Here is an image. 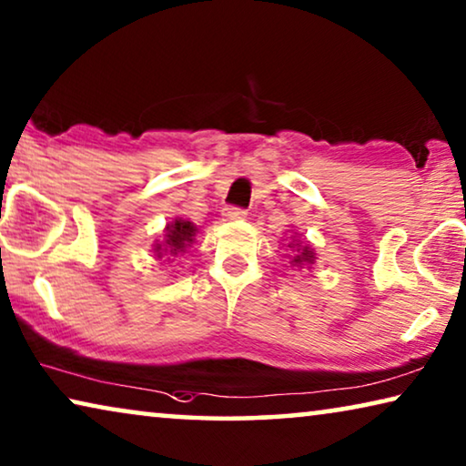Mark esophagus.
<instances>
[{"mask_svg": "<svg viewBox=\"0 0 466 466\" xmlns=\"http://www.w3.org/2000/svg\"><path fill=\"white\" fill-rule=\"evenodd\" d=\"M245 215H247V211L240 209V207H226V209H224L226 219H242Z\"/></svg>", "mask_w": 466, "mask_h": 466, "instance_id": "34e87169", "label": "esophagus"}]
</instances>
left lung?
Returning <instances> with one entry per match:
<instances>
[{
	"label": "left lung",
	"instance_id": "8db88e82",
	"mask_svg": "<svg viewBox=\"0 0 466 466\" xmlns=\"http://www.w3.org/2000/svg\"><path fill=\"white\" fill-rule=\"evenodd\" d=\"M314 261V251H311L309 247H299L297 248V255L293 263H311Z\"/></svg>",
	"mask_w": 466,
	"mask_h": 466
}]
</instances>
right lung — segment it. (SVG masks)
Instances as JSON below:
<instances>
[{"label": "right lung", "instance_id": "1", "mask_svg": "<svg viewBox=\"0 0 466 466\" xmlns=\"http://www.w3.org/2000/svg\"><path fill=\"white\" fill-rule=\"evenodd\" d=\"M194 232H197V228H194L190 221H186V219H176L173 224L167 226L165 240L158 242V245L155 247V253L158 259L184 253V248H188L192 245Z\"/></svg>", "mask_w": 466, "mask_h": 466}]
</instances>
